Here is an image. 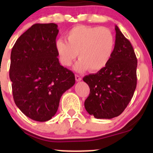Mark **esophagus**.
I'll use <instances>...</instances> for the list:
<instances>
[{
  "label": "esophagus",
  "mask_w": 153,
  "mask_h": 153,
  "mask_svg": "<svg viewBox=\"0 0 153 153\" xmlns=\"http://www.w3.org/2000/svg\"><path fill=\"white\" fill-rule=\"evenodd\" d=\"M75 80H76L77 81H80V80H82V78L79 75H75Z\"/></svg>",
  "instance_id": "esophagus-1"
}]
</instances>
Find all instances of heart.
Segmentation results:
<instances>
[{"mask_svg":"<svg viewBox=\"0 0 153 153\" xmlns=\"http://www.w3.org/2000/svg\"><path fill=\"white\" fill-rule=\"evenodd\" d=\"M67 42L57 39L55 42L59 61L62 65L71 66L78 57L74 69L82 72L101 71L106 66L113 54L115 38L106 27L78 25L66 34Z\"/></svg>","mask_w":153,"mask_h":153,"instance_id":"obj_1","label":"heart"}]
</instances>
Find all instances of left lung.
I'll return each instance as SVG.
<instances>
[{
  "instance_id": "1",
  "label": "left lung",
  "mask_w": 153,
  "mask_h": 153,
  "mask_svg": "<svg viewBox=\"0 0 153 153\" xmlns=\"http://www.w3.org/2000/svg\"><path fill=\"white\" fill-rule=\"evenodd\" d=\"M113 54L105 68L82 80L90 88L84 106L96 119H112L124 111L137 86V59L130 42L115 26Z\"/></svg>"
}]
</instances>
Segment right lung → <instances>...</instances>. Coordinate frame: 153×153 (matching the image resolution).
I'll return each instance as SVG.
<instances>
[{
  "label": "right lung",
  "instance_id": "right-lung-1",
  "mask_svg": "<svg viewBox=\"0 0 153 153\" xmlns=\"http://www.w3.org/2000/svg\"><path fill=\"white\" fill-rule=\"evenodd\" d=\"M58 32L54 23L35 24L19 36L10 54L9 76L15 103L37 122L54 117L62 95L75 82L74 73L57 58Z\"/></svg>",
  "mask_w": 153,
  "mask_h": 153
}]
</instances>
